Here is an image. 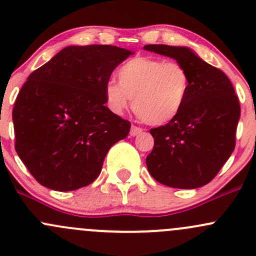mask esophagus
<instances>
[{"label": "esophagus", "mask_w": 256, "mask_h": 256, "mask_svg": "<svg viewBox=\"0 0 256 256\" xmlns=\"http://www.w3.org/2000/svg\"><path fill=\"white\" fill-rule=\"evenodd\" d=\"M141 132H142V128H138V126H132V128H131V130H130V135L131 136H138V135H140Z\"/></svg>", "instance_id": "obj_1"}]
</instances>
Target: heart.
I'll return each mask as SVG.
<instances>
[{
    "label": "heart",
    "instance_id": "b5f03b06",
    "mask_svg": "<svg viewBox=\"0 0 256 256\" xmlns=\"http://www.w3.org/2000/svg\"><path fill=\"white\" fill-rule=\"evenodd\" d=\"M118 82L109 80L105 85L108 106L115 114H122L134 98V112L152 126L174 120L190 92V74L178 62L135 56L118 68Z\"/></svg>",
    "mask_w": 256,
    "mask_h": 256
}]
</instances>
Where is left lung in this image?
<instances>
[{
	"instance_id": "1",
	"label": "left lung",
	"mask_w": 256,
	"mask_h": 256,
	"mask_svg": "<svg viewBox=\"0 0 256 256\" xmlns=\"http://www.w3.org/2000/svg\"><path fill=\"white\" fill-rule=\"evenodd\" d=\"M144 49L176 59L190 78L187 100L176 118L151 128L154 146L146 164L164 186L193 190L210 182L236 147L240 105L228 76L192 49L147 44Z\"/></svg>"
}]
</instances>
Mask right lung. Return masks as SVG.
I'll return each instance as SVG.
<instances>
[{"label": "right lung", "mask_w": 256, "mask_h": 256, "mask_svg": "<svg viewBox=\"0 0 256 256\" xmlns=\"http://www.w3.org/2000/svg\"><path fill=\"white\" fill-rule=\"evenodd\" d=\"M130 54L115 46H69L28 76L14 102L18 156L33 177L54 190L96 180L130 121L105 106V85Z\"/></svg>", "instance_id": "add662e5"}]
</instances>
